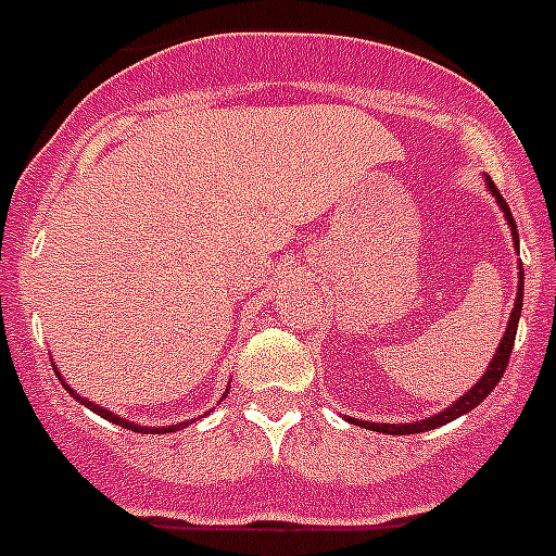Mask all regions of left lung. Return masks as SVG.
<instances>
[{
	"label": "left lung",
	"mask_w": 556,
	"mask_h": 556,
	"mask_svg": "<svg viewBox=\"0 0 556 556\" xmlns=\"http://www.w3.org/2000/svg\"><path fill=\"white\" fill-rule=\"evenodd\" d=\"M488 190H491L493 195H496L498 206H502L504 217H507V223H510V228H513V237H516V242H518L516 220H513V215H510V206H507V201H504V198L498 195L496 185H493L491 178H488ZM518 269H521V281H518V294H516V305H513L510 323H507V330H504V339H502V344H498L496 355H493V358H491V366H488V371H485V375H482V378L477 380V383H475V389H471V391H466V394H463L460 400L455 402V405H450V407H446L444 414L430 416V419H425V421H416V425H375V421H358V419H350V421H353V425H358V427H369V430H375V432H389V435H405V432H407V435H410V432H425V430H435V427L446 425V421L457 419V416L468 414V410H475V407L480 405V402L485 400V396L491 394L493 389H496V383H498V380H502L504 369H507V361H510L513 344H516L518 317H521V308H523V267H518Z\"/></svg>",
	"instance_id": "1"
}]
</instances>
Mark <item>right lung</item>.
<instances>
[{
	"label": "right lung",
	"mask_w": 556,
	"mask_h": 556,
	"mask_svg": "<svg viewBox=\"0 0 556 556\" xmlns=\"http://www.w3.org/2000/svg\"><path fill=\"white\" fill-rule=\"evenodd\" d=\"M60 383H63V378H60ZM63 386H65V383H63ZM68 391H71V389H68ZM71 394H74V391H71ZM74 396H76V400H79V394H74ZM81 405H88V407H90V410H93V414H99V416H101V419H110V421H112V425H121V427H126V430H135V432H142V427H137V425H131V421L121 419V416L110 414V410H104V407L93 405V402H88V400H81ZM178 427H181V425H178ZM178 427H162V430H160V427H156V430H154V427H149V430H146V432H173V430H178Z\"/></svg>",
	"instance_id": "add662e5"
}]
</instances>
